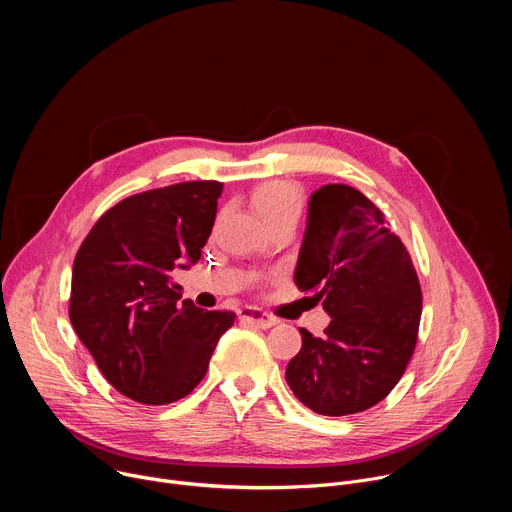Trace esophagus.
Instances as JSON below:
<instances>
[{
  "label": "esophagus",
  "mask_w": 512,
  "mask_h": 512,
  "mask_svg": "<svg viewBox=\"0 0 512 512\" xmlns=\"http://www.w3.org/2000/svg\"><path fill=\"white\" fill-rule=\"evenodd\" d=\"M239 320L245 322V324H251L255 328H261V330H267L271 326L277 324V320L273 316H269L267 312L259 310V308H253V306H247V308H241L239 310Z\"/></svg>",
  "instance_id": "34e87169"
}]
</instances>
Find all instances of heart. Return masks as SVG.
Returning a JSON list of instances; mask_svg holds the SVG:
<instances>
[{"mask_svg":"<svg viewBox=\"0 0 512 512\" xmlns=\"http://www.w3.org/2000/svg\"><path fill=\"white\" fill-rule=\"evenodd\" d=\"M253 204L257 212L265 218L267 225L279 221H296L302 214V192L298 186L273 180L259 186L253 192Z\"/></svg>","mask_w":512,"mask_h":512,"instance_id":"heart-1","label":"heart"}]
</instances>
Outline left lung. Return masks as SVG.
<instances>
[{"instance_id":"left-lung-1","label":"left lung","mask_w":512,"mask_h":512,"mask_svg":"<svg viewBox=\"0 0 512 512\" xmlns=\"http://www.w3.org/2000/svg\"><path fill=\"white\" fill-rule=\"evenodd\" d=\"M294 279L332 322L322 338L300 330L289 389L330 417L383 401L407 369L421 318L417 273L385 214L352 186L316 190Z\"/></svg>"}]
</instances>
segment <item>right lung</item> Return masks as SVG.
Returning <instances> with one entry per match:
<instances>
[{
  "label": "right lung",
  "mask_w": 512,
  "mask_h": 512,
  "mask_svg": "<svg viewBox=\"0 0 512 512\" xmlns=\"http://www.w3.org/2000/svg\"><path fill=\"white\" fill-rule=\"evenodd\" d=\"M223 184L182 182L129 196L83 241L68 316L103 377L145 405L174 403L204 379L208 360L235 322L204 312L172 283L200 259Z\"/></svg>",
  "instance_id": "obj_1"
}]
</instances>
